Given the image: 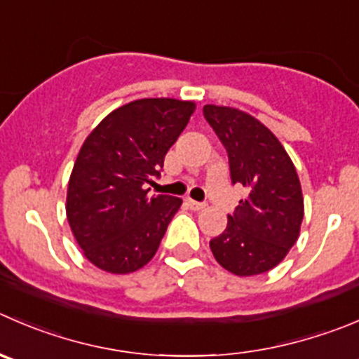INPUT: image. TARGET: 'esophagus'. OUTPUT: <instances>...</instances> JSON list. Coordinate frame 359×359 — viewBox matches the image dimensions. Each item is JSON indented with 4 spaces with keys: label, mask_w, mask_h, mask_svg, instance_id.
<instances>
[{
    "label": "esophagus",
    "mask_w": 359,
    "mask_h": 359,
    "mask_svg": "<svg viewBox=\"0 0 359 359\" xmlns=\"http://www.w3.org/2000/svg\"><path fill=\"white\" fill-rule=\"evenodd\" d=\"M186 203L191 210H203V208L207 207V205L201 203V201H194V200H186Z\"/></svg>",
    "instance_id": "34e87169"
}]
</instances>
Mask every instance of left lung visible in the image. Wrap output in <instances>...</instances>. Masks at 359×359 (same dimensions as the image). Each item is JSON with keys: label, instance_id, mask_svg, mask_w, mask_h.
Segmentation results:
<instances>
[{"label": "left lung", "instance_id": "left-lung-1", "mask_svg": "<svg viewBox=\"0 0 359 359\" xmlns=\"http://www.w3.org/2000/svg\"><path fill=\"white\" fill-rule=\"evenodd\" d=\"M203 116L228 151L233 184L247 189L228 226L210 240L215 261L238 277L272 270L297 243L304 194L290 154L261 121L233 107L205 105Z\"/></svg>", "mask_w": 359, "mask_h": 359}]
</instances>
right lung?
<instances>
[{"mask_svg": "<svg viewBox=\"0 0 359 359\" xmlns=\"http://www.w3.org/2000/svg\"><path fill=\"white\" fill-rule=\"evenodd\" d=\"M194 102L144 98L110 112L80 147L66 217L83 256L109 273H131L154 257L182 200L149 196Z\"/></svg>", "mask_w": 359, "mask_h": 359, "instance_id": "add662e5", "label": "right lung"}]
</instances>
